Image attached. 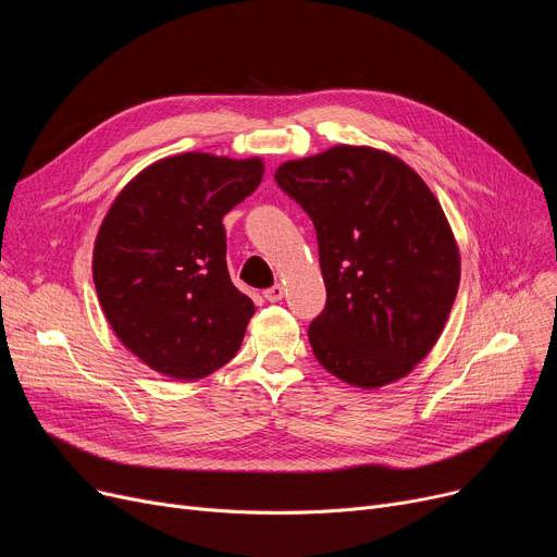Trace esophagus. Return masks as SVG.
<instances>
[{
    "label": "esophagus",
    "mask_w": 557,
    "mask_h": 557,
    "mask_svg": "<svg viewBox=\"0 0 557 557\" xmlns=\"http://www.w3.org/2000/svg\"><path fill=\"white\" fill-rule=\"evenodd\" d=\"M263 298H267L269 302H280L284 298V288L280 284H273L263 290Z\"/></svg>",
    "instance_id": "1"
}]
</instances>
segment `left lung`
<instances>
[{"label":"left lung","instance_id":"8db88e82","mask_svg":"<svg viewBox=\"0 0 557 557\" xmlns=\"http://www.w3.org/2000/svg\"><path fill=\"white\" fill-rule=\"evenodd\" d=\"M275 183L318 237L327 302L309 325L313 357L359 388L406 376L443 334L460 282L441 202L411 166L368 146L284 162Z\"/></svg>","mask_w":557,"mask_h":557}]
</instances>
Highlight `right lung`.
I'll return each mask as SVG.
<instances>
[{
    "label": "right lung",
    "instance_id": "add662e5",
    "mask_svg": "<svg viewBox=\"0 0 557 557\" xmlns=\"http://www.w3.org/2000/svg\"><path fill=\"white\" fill-rule=\"evenodd\" d=\"M261 175L259 158L173 156L135 175L108 210L97 296L114 334L156 372L189 382L237 355L255 305L230 280L223 216Z\"/></svg>",
    "mask_w": 557,
    "mask_h": 557
}]
</instances>
